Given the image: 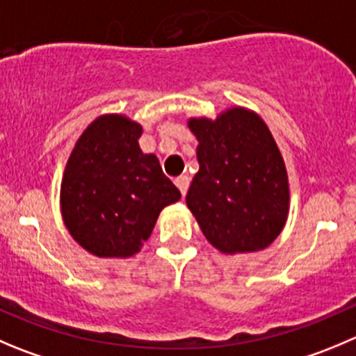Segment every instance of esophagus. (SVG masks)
<instances>
[{
  "mask_svg": "<svg viewBox=\"0 0 356 356\" xmlns=\"http://www.w3.org/2000/svg\"><path fill=\"white\" fill-rule=\"evenodd\" d=\"M175 184H176V187L180 188L181 194L185 195V194H187V191H188V185H191V178H188L187 175H181V176H178V178H176Z\"/></svg>",
  "mask_w": 356,
  "mask_h": 356,
  "instance_id": "obj_1",
  "label": "esophagus"
}]
</instances>
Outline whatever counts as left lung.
Returning <instances> with one entry per match:
<instances>
[{
  "instance_id": "obj_1",
  "label": "left lung",
  "mask_w": 356,
  "mask_h": 356,
  "mask_svg": "<svg viewBox=\"0 0 356 356\" xmlns=\"http://www.w3.org/2000/svg\"><path fill=\"white\" fill-rule=\"evenodd\" d=\"M199 171L187 206L204 238L222 253L267 248L289 218V175L266 122L236 106L211 118H191Z\"/></svg>"
}]
</instances>
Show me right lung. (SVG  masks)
Returning <instances> with one entry per match:
<instances>
[{
	"mask_svg": "<svg viewBox=\"0 0 356 356\" xmlns=\"http://www.w3.org/2000/svg\"><path fill=\"white\" fill-rule=\"evenodd\" d=\"M143 127L124 115H101L74 143L60 184L70 234L96 257L127 259L150 238L159 213L181 197L154 154Z\"/></svg>",
	"mask_w": 356,
	"mask_h": 356,
	"instance_id": "obj_1",
	"label": "right lung"
}]
</instances>
